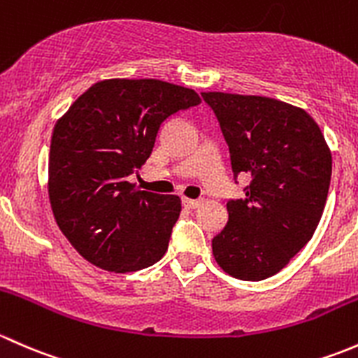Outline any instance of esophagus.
I'll return each mask as SVG.
<instances>
[{
  "mask_svg": "<svg viewBox=\"0 0 358 358\" xmlns=\"http://www.w3.org/2000/svg\"><path fill=\"white\" fill-rule=\"evenodd\" d=\"M182 205L186 206V208H198V206L201 205V200H191V198H182Z\"/></svg>",
  "mask_w": 358,
  "mask_h": 358,
  "instance_id": "obj_1",
  "label": "esophagus"
}]
</instances>
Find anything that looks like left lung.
I'll return each instance as SVG.
<instances>
[{
    "mask_svg": "<svg viewBox=\"0 0 358 358\" xmlns=\"http://www.w3.org/2000/svg\"><path fill=\"white\" fill-rule=\"evenodd\" d=\"M229 146L245 196L227 201L226 227L212 239L224 272L243 281L278 274L310 241L331 182L329 146L305 110L274 98L201 93Z\"/></svg>",
    "mask_w": 358,
    "mask_h": 358,
    "instance_id": "left-lung-1",
    "label": "left lung"
}]
</instances>
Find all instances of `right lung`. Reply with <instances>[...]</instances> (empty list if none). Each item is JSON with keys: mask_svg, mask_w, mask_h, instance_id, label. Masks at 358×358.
Masks as SVG:
<instances>
[{"mask_svg": "<svg viewBox=\"0 0 358 358\" xmlns=\"http://www.w3.org/2000/svg\"><path fill=\"white\" fill-rule=\"evenodd\" d=\"M193 90L157 79H108L80 94L53 129L48 193L55 220L87 262L125 274L165 255L180 213L176 194L127 178L153 152L160 125L200 105Z\"/></svg>", "mask_w": 358, "mask_h": 358, "instance_id": "add662e5", "label": "right lung"}]
</instances>
